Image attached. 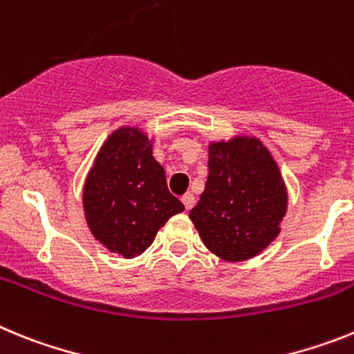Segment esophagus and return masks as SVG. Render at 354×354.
Segmentation results:
<instances>
[{"instance_id":"esophagus-1","label":"esophagus","mask_w":354,"mask_h":354,"mask_svg":"<svg viewBox=\"0 0 354 354\" xmlns=\"http://www.w3.org/2000/svg\"><path fill=\"white\" fill-rule=\"evenodd\" d=\"M180 200H183V204H184V207H186V211H189V209L195 205V196H193V193H186V195H184Z\"/></svg>"}]
</instances>
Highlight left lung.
<instances>
[{
  "instance_id": "8db88e82",
  "label": "left lung",
  "mask_w": 354,
  "mask_h": 354,
  "mask_svg": "<svg viewBox=\"0 0 354 354\" xmlns=\"http://www.w3.org/2000/svg\"><path fill=\"white\" fill-rule=\"evenodd\" d=\"M207 167L205 189L189 218L214 255L248 261L280 234L287 212L280 168L255 136L209 143Z\"/></svg>"
}]
</instances>
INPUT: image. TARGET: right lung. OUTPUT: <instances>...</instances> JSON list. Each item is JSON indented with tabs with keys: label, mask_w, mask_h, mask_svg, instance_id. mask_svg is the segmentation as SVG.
I'll return each mask as SVG.
<instances>
[{
	"label": "right lung",
	"mask_w": 354,
	"mask_h": 354,
	"mask_svg": "<svg viewBox=\"0 0 354 354\" xmlns=\"http://www.w3.org/2000/svg\"><path fill=\"white\" fill-rule=\"evenodd\" d=\"M83 209L90 232L102 246L134 259L184 205L168 192L165 170L152 156V140L138 127H118L86 175Z\"/></svg>",
	"instance_id": "1"
}]
</instances>
